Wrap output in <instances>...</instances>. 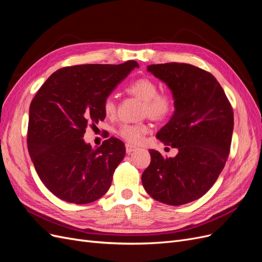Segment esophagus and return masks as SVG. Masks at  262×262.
<instances>
[{
    "label": "esophagus",
    "mask_w": 262,
    "mask_h": 262,
    "mask_svg": "<svg viewBox=\"0 0 262 262\" xmlns=\"http://www.w3.org/2000/svg\"><path fill=\"white\" fill-rule=\"evenodd\" d=\"M138 147L133 146L131 144H125V150H126V154H131L132 152H134V150H137Z\"/></svg>",
    "instance_id": "esophagus-1"
}]
</instances>
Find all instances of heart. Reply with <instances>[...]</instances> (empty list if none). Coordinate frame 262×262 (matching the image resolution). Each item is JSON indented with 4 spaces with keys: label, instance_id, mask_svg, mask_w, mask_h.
<instances>
[{
    "label": "heart",
    "instance_id": "b5f03b06",
    "mask_svg": "<svg viewBox=\"0 0 262 262\" xmlns=\"http://www.w3.org/2000/svg\"><path fill=\"white\" fill-rule=\"evenodd\" d=\"M126 93L143 101L142 115L156 121L167 119L175 110V99L169 93H161L157 83L147 77H141L125 87ZM117 104L113 96H108L104 101V112L107 116L115 115ZM148 132L145 123H124L117 130L118 136L131 144H139Z\"/></svg>",
    "mask_w": 262,
    "mask_h": 262
}]
</instances>
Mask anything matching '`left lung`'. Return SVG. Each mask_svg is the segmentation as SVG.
Returning <instances> with one entry per match:
<instances>
[{
    "mask_svg": "<svg viewBox=\"0 0 262 262\" xmlns=\"http://www.w3.org/2000/svg\"><path fill=\"white\" fill-rule=\"evenodd\" d=\"M166 83L175 99V113L157 132L165 145L178 149L164 158L149 149L150 164L142 184L153 199L181 205L199 199L223 170L231 148L234 114L231 102L211 73L187 63L147 67Z\"/></svg>",
    "mask_w": 262,
    "mask_h": 262,
    "instance_id": "obj_1",
    "label": "left lung"
}]
</instances>
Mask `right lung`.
I'll list each match as a JSON object with an SVG mask.
<instances>
[{
	"label": "right lung",
	"instance_id": "obj_1",
	"mask_svg": "<svg viewBox=\"0 0 262 262\" xmlns=\"http://www.w3.org/2000/svg\"><path fill=\"white\" fill-rule=\"evenodd\" d=\"M134 68L136 61L62 68L31 100L28 152L39 178L59 199L86 204L108 191L124 144L112 137L93 148L83 138L87 126L104 120L105 99Z\"/></svg>",
	"mask_w": 262,
	"mask_h": 262
}]
</instances>
